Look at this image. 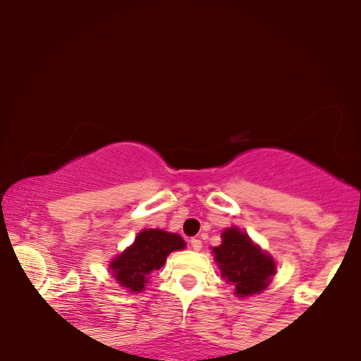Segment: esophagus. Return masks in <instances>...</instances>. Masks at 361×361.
Instances as JSON below:
<instances>
[{"label":"esophagus","instance_id":"esophagus-1","mask_svg":"<svg viewBox=\"0 0 361 361\" xmlns=\"http://www.w3.org/2000/svg\"><path fill=\"white\" fill-rule=\"evenodd\" d=\"M190 244H192V247L195 251H200L202 250V241L198 238H193L192 241H190Z\"/></svg>","mask_w":361,"mask_h":361}]
</instances>
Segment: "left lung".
<instances>
[{
  "instance_id": "8db88e82",
  "label": "left lung",
  "mask_w": 361,
  "mask_h": 361,
  "mask_svg": "<svg viewBox=\"0 0 361 361\" xmlns=\"http://www.w3.org/2000/svg\"><path fill=\"white\" fill-rule=\"evenodd\" d=\"M212 251L222 279L234 285L239 297L261 293L276 273L271 256L256 246L250 235L238 227L224 231L222 244Z\"/></svg>"
}]
</instances>
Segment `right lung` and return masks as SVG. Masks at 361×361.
Masks as SVG:
<instances>
[{
	"label": "right lung",
	"mask_w": 361,
	"mask_h": 361,
	"mask_svg": "<svg viewBox=\"0 0 361 361\" xmlns=\"http://www.w3.org/2000/svg\"><path fill=\"white\" fill-rule=\"evenodd\" d=\"M185 247L181 235L161 229L140 231L132 246L110 261L111 276L130 292H142L149 275L159 270L168 255Z\"/></svg>",
	"instance_id": "right-lung-1"
}]
</instances>
